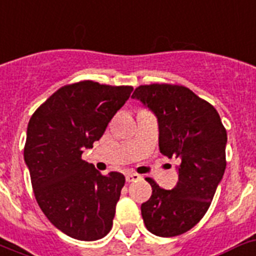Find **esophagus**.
Returning <instances> with one entry per match:
<instances>
[{"label": "esophagus", "mask_w": 256, "mask_h": 256, "mask_svg": "<svg viewBox=\"0 0 256 256\" xmlns=\"http://www.w3.org/2000/svg\"><path fill=\"white\" fill-rule=\"evenodd\" d=\"M139 178H140V176L136 174V173H128L126 174V181L128 182H134L136 180H139Z\"/></svg>", "instance_id": "obj_1"}]
</instances>
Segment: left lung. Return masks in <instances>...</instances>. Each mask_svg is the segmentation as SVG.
I'll return each instance as SVG.
<instances>
[{
  "label": "left lung",
  "instance_id": "1",
  "mask_svg": "<svg viewBox=\"0 0 256 256\" xmlns=\"http://www.w3.org/2000/svg\"><path fill=\"white\" fill-rule=\"evenodd\" d=\"M132 98L158 118L161 154L180 161L172 190L148 178L152 195L142 204V218L154 236H180L202 220L222 180L226 130L218 110L182 86H140Z\"/></svg>",
  "mask_w": 256,
  "mask_h": 256
}]
</instances>
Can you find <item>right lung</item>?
Segmentation results:
<instances>
[{"mask_svg": "<svg viewBox=\"0 0 256 256\" xmlns=\"http://www.w3.org/2000/svg\"><path fill=\"white\" fill-rule=\"evenodd\" d=\"M132 92L128 86L79 82L60 88L30 120L24 162L36 200L68 237L96 241L113 225L124 176H102L82 154L102 138Z\"/></svg>", "mask_w": 256, "mask_h": 256, "instance_id": "right-lung-1", "label": "right lung"}]
</instances>
